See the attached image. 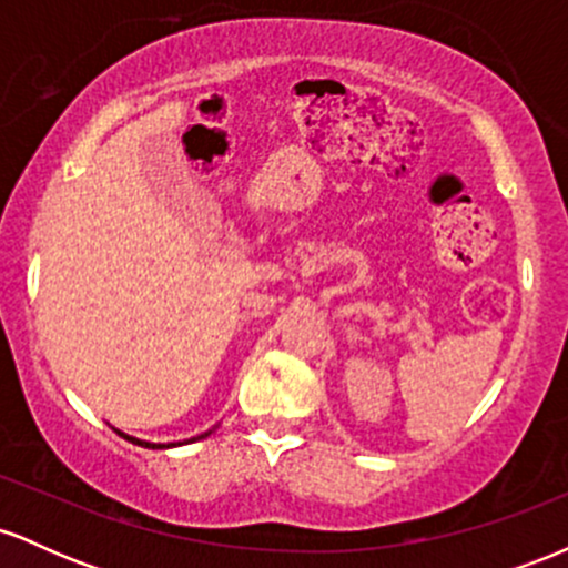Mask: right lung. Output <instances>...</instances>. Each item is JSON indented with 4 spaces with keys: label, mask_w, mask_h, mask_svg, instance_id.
<instances>
[{
    "label": "right lung",
    "mask_w": 568,
    "mask_h": 568,
    "mask_svg": "<svg viewBox=\"0 0 568 568\" xmlns=\"http://www.w3.org/2000/svg\"><path fill=\"white\" fill-rule=\"evenodd\" d=\"M213 429H216V427H213ZM213 429H207V433H202V435H197V438H189V440H179V443H149V440L133 438V435L122 433V429H116V427H114V433H116V435H122V438H125V440H130V443H135V446H143V448H175V446H181V443H194V440H202V438H207V435H211V433H213Z\"/></svg>",
    "instance_id": "right-lung-1"
}]
</instances>
